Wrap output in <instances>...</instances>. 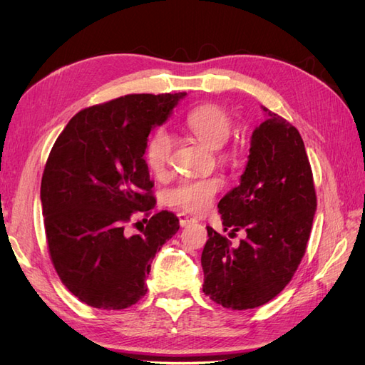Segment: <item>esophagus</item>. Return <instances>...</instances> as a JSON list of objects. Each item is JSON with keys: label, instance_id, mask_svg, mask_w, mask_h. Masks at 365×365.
Returning a JSON list of instances; mask_svg holds the SVG:
<instances>
[{"label": "esophagus", "instance_id": "esophagus-1", "mask_svg": "<svg viewBox=\"0 0 365 365\" xmlns=\"http://www.w3.org/2000/svg\"><path fill=\"white\" fill-rule=\"evenodd\" d=\"M178 219H180V225H181V227H187V225H189V224L195 222V217L189 216V215L184 213V212L178 213Z\"/></svg>", "mask_w": 365, "mask_h": 365}]
</instances>
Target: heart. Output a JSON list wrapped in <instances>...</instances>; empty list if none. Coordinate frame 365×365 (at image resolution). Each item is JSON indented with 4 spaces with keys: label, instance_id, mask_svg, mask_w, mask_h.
I'll return each instance as SVG.
<instances>
[{
    "label": "heart",
    "instance_id": "obj_1",
    "mask_svg": "<svg viewBox=\"0 0 365 365\" xmlns=\"http://www.w3.org/2000/svg\"><path fill=\"white\" fill-rule=\"evenodd\" d=\"M184 125L202 145L219 149L227 141L233 129V120L230 114L216 105L197 106L185 115ZM173 150V137L168 130L160 129L153 134L145 150V158L149 170L155 176L168 172V165ZM220 181L216 178L182 181L169 192V202L192 215H204L212 207Z\"/></svg>",
    "mask_w": 365,
    "mask_h": 365
}]
</instances>
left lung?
Here are the masks:
<instances>
[{
	"instance_id": "obj_1",
	"label": "left lung",
	"mask_w": 365,
	"mask_h": 365,
	"mask_svg": "<svg viewBox=\"0 0 365 365\" xmlns=\"http://www.w3.org/2000/svg\"><path fill=\"white\" fill-rule=\"evenodd\" d=\"M240 182L219 201L230 236L247 231L239 247L207 227L202 291L217 304L244 311L280 294L300 264L317 210L314 176L303 138L289 121L262 106Z\"/></svg>"
}]
</instances>
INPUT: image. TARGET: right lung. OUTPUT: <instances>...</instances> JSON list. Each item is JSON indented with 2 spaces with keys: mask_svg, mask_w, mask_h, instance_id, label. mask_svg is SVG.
Listing matches in <instances>:
<instances>
[{
  "mask_svg": "<svg viewBox=\"0 0 365 365\" xmlns=\"http://www.w3.org/2000/svg\"><path fill=\"white\" fill-rule=\"evenodd\" d=\"M184 96L128 94L85 108L50 152L41 182L48 252L62 283L88 306L135 304L148 292L152 259L180 230L173 213L150 215L157 201L145 150ZM135 212L145 225L132 235L125 227Z\"/></svg>",
  "mask_w": 365,
  "mask_h": 365,
  "instance_id": "1",
  "label": "right lung"
}]
</instances>
